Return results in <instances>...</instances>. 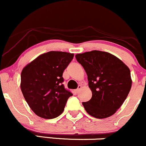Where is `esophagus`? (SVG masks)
Instances as JSON below:
<instances>
[{"label": "esophagus", "instance_id": "esophagus-1", "mask_svg": "<svg viewBox=\"0 0 146 146\" xmlns=\"http://www.w3.org/2000/svg\"><path fill=\"white\" fill-rule=\"evenodd\" d=\"M82 86H80V85L78 86V88L76 89V93H77V94H78V93L80 91V89H82Z\"/></svg>", "mask_w": 146, "mask_h": 146}]
</instances>
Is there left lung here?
<instances>
[{
	"label": "left lung",
	"instance_id": "1",
	"mask_svg": "<svg viewBox=\"0 0 146 146\" xmlns=\"http://www.w3.org/2000/svg\"><path fill=\"white\" fill-rule=\"evenodd\" d=\"M76 58L85 70L92 92L91 100L82 102L86 111L97 118L114 114L132 86L129 68L116 56L103 51L77 54Z\"/></svg>",
	"mask_w": 146,
	"mask_h": 146
}]
</instances>
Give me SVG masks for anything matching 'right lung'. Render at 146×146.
<instances>
[{
  "instance_id": "right-lung-1",
  "label": "right lung",
  "mask_w": 146,
  "mask_h": 146,
  "mask_svg": "<svg viewBox=\"0 0 146 146\" xmlns=\"http://www.w3.org/2000/svg\"><path fill=\"white\" fill-rule=\"evenodd\" d=\"M74 54L50 51L41 54L23 68L21 89L29 107L39 117L60 116L73 94L62 84L64 70Z\"/></svg>"
}]
</instances>
